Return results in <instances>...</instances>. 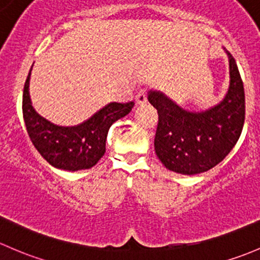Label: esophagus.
<instances>
[{"instance_id": "34e87169", "label": "esophagus", "mask_w": 260, "mask_h": 260, "mask_svg": "<svg viewBox=\"0 0 260 260\" xmlns=\"http://www.w3.org/2000/svg\"><path fill=\"white\" fill-rule=\"evenodd\" d=\"M136 101L139 104H145L148 101V90L143 89L139 91L138 95H136Z\"/></svg>"}]
</instances>
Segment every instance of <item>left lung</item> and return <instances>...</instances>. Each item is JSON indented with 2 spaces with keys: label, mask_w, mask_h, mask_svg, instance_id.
<instances>
[{
  "label": "left lung",
  "mask_w": 260,
  "mask_h": 260,
  "mask_svg": "<svg viewBox=\"0 0 260 260\" xmlns=\"http://www.w3.org/2000/svg\"><path fill=\"white\" fill-rule=\"evenodd\" d=\"M230 85L224 100L203 112H189L157 91L149 103L157 110L155 152L167 169L184 175L208 171L237 144L245 119V96L234 57L228 52Z\"/></svg>",
  "instance_id": "left-lung-1"
}]
</instances>
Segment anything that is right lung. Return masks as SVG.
Masks as SVG:
<instances>
[{"instance_id": "1", "label": "right lung", "mask_w": 260, "mask_h": 260, "mask_svg": "<svg viewBox=\"0 0 260 260\" xmlns=\"http://www.w3.org/2000/svg\"><path fill=\"white\" fill-rule=\"evenodd\" d=\"M31 70L23 87L22 114L32 144L49 164L57 169L77 171L98 164L106 150L109 129L116 120L126 116L134 101L111 103L77 126L53 125L32 108L28 84Z\"/></svg>"}]
</instances>
